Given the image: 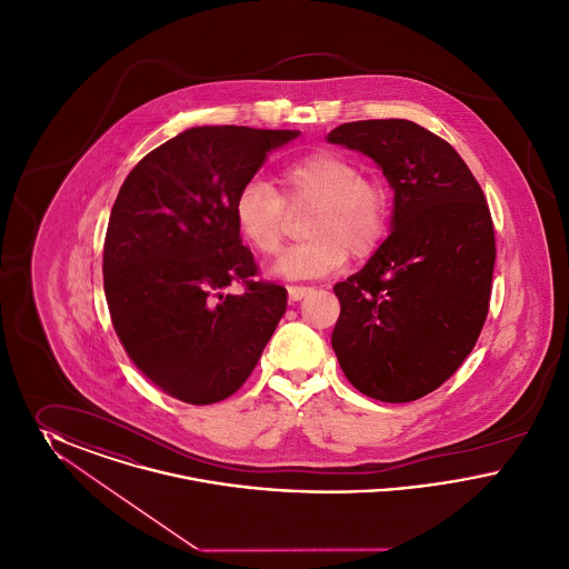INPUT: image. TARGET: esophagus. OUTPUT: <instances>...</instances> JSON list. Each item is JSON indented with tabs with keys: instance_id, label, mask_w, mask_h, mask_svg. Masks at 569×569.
<instances>
[{
	"instance_id": "obj_1",
	"label": "esophagus",
	"mask_w": 569,
	"mask_h": 569,
	"mask_svg": "<svg viewBox=\"0 0 569 569\" xmlns=\"http://www.w3.org/2000/svg\"><path fill=\"white\" fill-rule=\"evenodd\" d=\"M311 292L309 286H288V295L290 300H300L302 297H307Z\"/></svg>"
}]
</instances>
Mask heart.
Instances as JSON below:
<instances>
[{
    "label": "heart",
    "mask_w": 569,
    "mask_h": 569,
    "mask_svg": "<svg viewBox=\"0 0 569 569\" xmlns=\"http://www.w3.org/2000/svg\"><path fill=\"white\" fill-rule=\"evenodd\" d=\"M281 193L269 181L253 177L234 198V221L262 256L279 253L286 237L288 207L313 204L305 219L307 241L295 244L274 264L288 279H309L337 271L348 253L369 258L386 239L392 200L388 188L360 174L358 163L335 151H318L279 172Z\"/></svg>",
    "instance_id": "obj_1"
}]
</instances>
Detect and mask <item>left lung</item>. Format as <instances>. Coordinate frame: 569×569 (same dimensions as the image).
<instances>
[{
  "label": "left lung",
  "mask_w": 569,
  "mask_h": 569,
  "mask_svg": "<svg viewBox=\"0 0 569 569\" xmlns=\"http://www.w3.org/2000/svg\"><path fill=\"white\" fill-rule=\"evenodd\" d=\"M328 142L369 156L395 191L392 232L335 286L332 350L356 390L409 403L450 378L482 332L497 256L487 200L459 153L413 121L343 123Z\"/></svg>",
  "instance_id": "8db88e82"
}]
</instances>
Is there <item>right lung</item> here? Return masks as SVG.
I'll return each mask as SVG.
<instances>
[{
  "label": "right lung",
  "mask_w": 569,
  "mask_h": 569,
  "mask_svg": "<svg viewBox=\"0 0 569 569\" xmlns=\"http://www.w3.org/2000/svg\"><path fill=\"white\" fill-rule=\"evenodd\" d=\"M298 134L190 128L147 153L117 193L102 262L112 326L136 369L183 403L234 395L286 313V288L253 279L234 198ZM234 280L241 296L224 292Z\"/></svg>",
  "instance_id": "add662e5"
}]
</instances>
